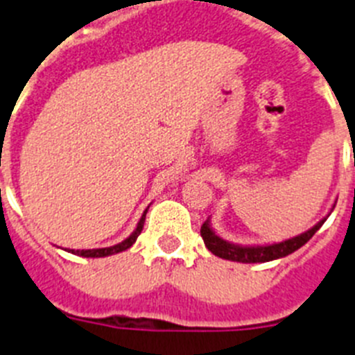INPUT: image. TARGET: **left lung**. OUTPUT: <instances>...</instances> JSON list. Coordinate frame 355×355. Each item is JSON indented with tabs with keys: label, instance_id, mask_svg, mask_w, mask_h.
<instances>
[{
	"label": "left lung",
	"instance_id": "left-lung-1",
	"mask_svg": "<svg viewBox=\"0 0 355 355\" xmlns=\"http://www.w3.org/2000/svg\"><path fill=\"white\" fill-rule=\"evenodd\" d=\"M327 216H324V218L320 222H316L311 229H307V231L297 234V236L277 241V243H265V245H240V243H233V241L224 240V238H220L215 231H213L211 220H209V218L202 224V227H200V236L205 240V245L208 247V250H211V252L215 254V256H218V258L236 263H266L284 258L288 254L300 249V247L311 240L313 234L324 225V222L327 220Z\"/></svg>",
	"mask_w": 355,
	"mask_h": 355
}]
</instances>
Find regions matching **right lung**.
I'll return each mask as SVG.
<instances>
[{
  "label": "right lung",
  "instance_id": "add662e5",
  "mask_svg": "<svg viewBox=\"0 0 355 355\" xmlns=\"http://www.w3.org/2000/svg\"><path fill=\"white\" fill-rule=\"evenodd\" d=\"M149 209V208H147ZM147 209L144 211L142 218L139 220V224H137V229H135L133 233L130 234V236L126 238V240H122L121 243H117V245H112V247H103V249H87V250H74V249H69V252L72 254H78V256H81V258H106V256H112V254H117V252H122V250L130 249L131 245H133L135 241H137V238H139V234L142 233L144 229V222H146V213Z\"/></svg>",
  "mask_w": 355,
  "mask_h": 355
}]
</instances>
